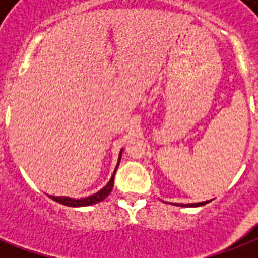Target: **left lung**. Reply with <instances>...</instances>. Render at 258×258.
<instances>
[{"label": "left lung", "instance_id": "left-lung-1", "mask_svg": "<svg viewBox=\"0 0 258 258\" xmlns=\"http://www.w3.org/2000/svg\"><path fill=\"white\" fill-rule=\"evenodd\" d=\"M208 202H210V201H204V202H198V204H174L176 205V206H183V208H194V206H204V205H206Z\"/></svg>", "mask_w": 258, "mask_h": 258}]
</instances>
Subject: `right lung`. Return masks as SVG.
<instances>
[{"label": "right lung", "instance_id": "add662e5", "mask_svg": "<svg viewBox=\"0 0 258 258\" xmlns=\"http://www.w3.org/2000/svg\"><path fill=\"white\" fill-rule=\"evenodd\" d=\"M123 151V150H121ZM121 151L119 154V161H117L116 169L113 171L112 176H111V179L107 184H105L104 187L101 188L100 191L95 192L92 196L86 197V198H80V200H76V198H71V197H54V196H49V198H52L53 201L58 202V204L66 205V206H71V208H80V206H91L93 204H97V202H101L103 200H105L107 197L111 194L113 187V178H115V172L117 170V166L120 163V158H121Z\"/></svg>", "mask_w": 258, "mask_h": 258}]
</instances>
